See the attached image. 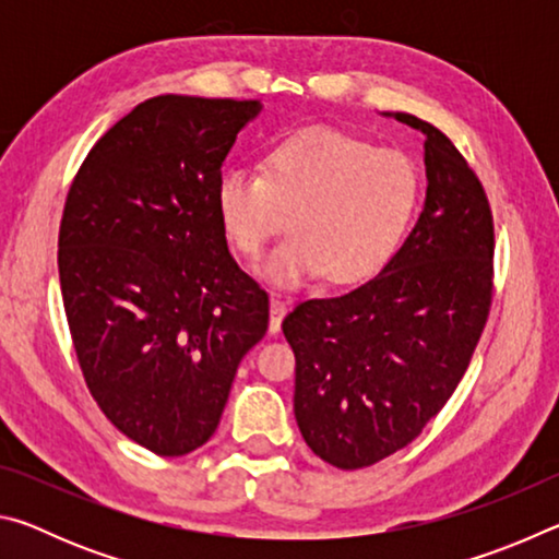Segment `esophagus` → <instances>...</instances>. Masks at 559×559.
Here are the masks:
<instances>
[{"instance_id": "esophagus-1", "label": "esophagus", "mask_w": 559, "mask_h": 559, "mask_svg": "<svg viewBox=\"0 0 559 559\" xmlns=\"http://www.w3.org/2000/svg\"><path fill=\"white\" fill-rule=\"evenodd\" d=\"M286 313H288V306L283 300H278V298H271V320H269V330L273 335L278 333L281 330V323H283V318H286Z\"/></svg>"}]
</instances>
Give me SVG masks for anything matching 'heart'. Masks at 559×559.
I'll list each match as a JSON object with an SVG mask.
<instances>
[{
  "label": "heart",
  "instance_id": "1",
  "mask_svg": "<svg viewBox=\"0 0 559 559\" xmlns=\"http://www.w3.org/2000/svg\"><path fill=\"white\" fill-rule=\"evenodd\" d=\"M416 202V173L394 150H374L330 128L293 132L263 157L261 175L226 169L216 212L226 239L257 259L283 226L293 231L259 273L298 288L325 273L362 281L392 257Z\"/></svg>",
  "mask_w": 559,
  "mask_h": 559
}]
</instances>
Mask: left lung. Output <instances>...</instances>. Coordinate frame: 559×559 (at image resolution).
Listing matches in <instances>:
<instances>
[{
	"mask_svg": "<svg viewBox=\"0 0 559 559\" xmlns=\"http://www.w3.org/2000/svg\"><path fill=\"white\" fill-rule=\"evenodd\" d=\"M382 116L427 138L419 219L374 278L345 296L302 300L283 320L296 353L298 429L316 456L343 471L419 437L466 372L490 306L493 219L478 177L429 122Z\"/></svg>",
	"mask_w": 559,
	"mask_h": 559,
	"instance_id": "8db88e82",
	"label": "left lung"
}]
</instances>
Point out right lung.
Returning <instances> with one entry per match:
<instances>
[{
	"label": "right lung",
	"mask_w": 559,
	"mask_h": 559,
	"mask_svg": "<svg viewBox=\"0 0 559 559\" xmlns=\"http://www.w3.org/2000/svg\"><path fill=\"white\" fill-rule=\"evenodd\" d=\"M259 100L157 96L75 175L59 278L83 377L120 433L185 456L219 427L236 367L266 335L269 296L239 269L216 185Z\"/></svg>",
	"instance_id": "right-lung-1"
}]
</instances>
